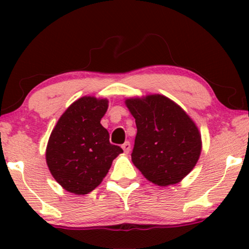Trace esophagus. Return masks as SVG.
I'll return each mask as SVG.
<instances>
[{
	"instance_id": "obj_1",
	"label": "esophagus",
	"mask_w": 249,
	"mask_h": 249,
	"mask_svg": "<svg viewBox=\"0 0 249 249\" xmlns=\"http://www.w3.org/2000/svg\"><path fill=\"white\" fill-rule=\"evenodd\" d=\"M121 147H122V149H124V153H127V154H128V153L130 152L131 145H130V142H125L124 144H122Z\"/></svg>"
}]
</instances>
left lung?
Instances as JSON below:
<instances>
[{
  "mask_svg": "<svg viewBox=\"0 0 249 249\" xmlns=\"http://www.w3.org/2000/svg\"><path fill=\"white\" fill-rule=\"evenodd\" d=\"M125 104L137 127L132 163L159 186L179 182L198 161L202 141L197 127L179 105L163 95L130 98Z\"/></svg>",
  "mask_w": 249,
  "mask_h": 249,
  "instance_id": "obj_1",
  "label": "left lung"
}]
</instances>
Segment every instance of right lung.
Segmentation results:
<instances>
[{
  "instance_id": "1",
  "label": "right lung",
  "mask_w": 249,
  "mask_h": 249,
  "mask_svg": "<svg viewBox=\"0 0 249 249\" xmlns=\"http://www.w3.org/2000/svg\"><path fill=\"white\" fill-rule=\"evenodd\" d=\"M107 100L85 96L73 102L50 136L46 162L54 179L68 192L85 195L102 182L112 161L122 153L101 124Z\"/></svg>"
}]
</instances>
